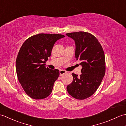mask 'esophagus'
I'll return each instance as SVG.
<instances>
[{
  "label": "esophagus",
  "instance_id": "obj_1",
  "mask_svg": "<svg viewBox=\"0 0 126 126\" xmlns=\"http://www.w3.org/2000/svg\"><path fill=\"white\" fill-rule=\"evenodd\" d=\"M66 73V71L65 70H60V76L63 75V74H65Z\"/></svg>",
  "mask_w": 126,
  "mask_h": 126
}]
</instances>
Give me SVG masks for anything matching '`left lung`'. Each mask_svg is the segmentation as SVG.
Wrapping results in <instances>:
<instances>
[{
  "label": "left lung",
  "mask_w": 126,
  "mask_h": 126,
  "mask_svg": "<svg viewBox=\"0 0 126 126\" xmlns=\"http://www.w3.org/2000/svg\"><path fill=\"white\" fill-rule=\"evenodd\" d=\"M66 35L75 42V57L81 61L82 74L72 73L73 81L66 89L72 97L84 100L90 97L101 83L106 71L103 48L93 34L84 31L68 33Z\"/></svg>",
  "instance_id": "obj_1"
}]
</instances>
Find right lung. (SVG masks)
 <instances>
[{"instance_id":"right-lung-1","label":"right lung","mask_w":126,"mask_h":126,"mask_svg":"<svg viewBox=\"0 0 126 126\" xmlns=\"http://www.w3.org/2000/svg\"><path fill=\"white\" fill-rule=\"evenodd\" d=\"M64 37L40 33L29 37L21 47L16 60V71L19 82L31 98L41 100L51 93L60 71L46 68L45 63L55 42Z\"/></svg>"}]
</instances>
